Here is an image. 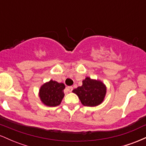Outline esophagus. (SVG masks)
I'll list each match as a JSON object with an SVG mask.
<instances>
[{
	"label": "esophagus",
	"mask_w": 146,
	"mask_h": 146,
	"mask_svg": "<svg viewBox=\"0 0 146 146\" xmlns=\"http://www.w3.org/2000/svg\"><path fill=\"white\" fill-rule=\"evenodd\" d=\"M73 87L72 86H68V87H66V90H68V92H71L72 90H73Z\"/></svg>",
	"instance_id": "1"
}]
</instances>
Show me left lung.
<instances>
[{
  "label": "left lung",
  "instance_id": "1",
  "mask_svg": "<svg viewBox=\"0 0 146 146\" xmlns=\"http://www.w3.org/2000/svg\"><path fill=\"white\" fill-rule=\"evenodd\" d=\"M85 106H97L103 102L106 93V85L100 80L86 77L82 81V86L73 90Z\"/></svg>",
  "mask_w": 146,
  "mask_h": 146
}]
</instances>
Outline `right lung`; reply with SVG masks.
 <instances>
[{"instance_id":"right-lung-1","label":"right lung","mask_w":146,"mask_h":146,"mask_svg":"<svg viewBox=\"0 0 146 146\" xmlns=\"http://www.w3.org/2000/svg\"><path fill=\"white\" fill-rule=\"evenodd\" d=\"M65 85L56 81L50 80L44 83L39 90V97L44 105L55 107L60 105L64 96V89Z\"/></svg>"}]
</instances>
